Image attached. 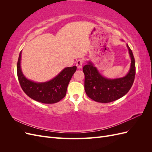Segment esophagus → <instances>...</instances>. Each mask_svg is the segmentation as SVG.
I'll return each instance as SVG.
<instances>
[{
  "label": "esophagus",
  "mask_w": 152,
  "mask_h": 152,
  "mask_svg": "<svg viewBox=\"0 0 152 152\" xmlns=\"http://www.w3.org/2000/svg\"><path fill=\"white\" fill-rule=\"evenodd\" d=\"M84 59H82V58H80L78 59L76 62V66H77V68H81L82 66V65H83V63H84Z\"/></svg>",
  "instance_id": "obj_1"
}]
</instances>
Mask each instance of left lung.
Here are the masks:
<instances>
[{
  "label": "left lung",
  "mask_w": 152,
  "mask_h": 152,
  "mask_svg": "<svg viewBox=\"0 0 152 152\" xmlns=\"http://www.w3.org/2000/svg\"><path fill=\"white\" fill-rule=\"evenodd\" d=\"M131 58V66L127 75L116 79H108L98 72L89 62L83 67L84 88L88 97L99 103H110L121 98L130 90L136 75L135 59L132 50L127 45Z\"/></svg>",
  "instance_id": "obj_1"
}]
</instances>
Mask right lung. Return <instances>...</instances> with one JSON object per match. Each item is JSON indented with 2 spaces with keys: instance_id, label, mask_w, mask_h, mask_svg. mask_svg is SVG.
I'll return each mask as SVG.
<instances>
[{
  "instance_id": "right-lung-1",
  "label": "right lung",
  "mask_w": 152,
  "mask_h": 152,
  "mask_svg": "<svg viewBox=\"0 0 152 152\" xmlns=\"http://www.w3.org/2000/svg\"><path fill=\"white\" fill-rule=\"evenodd\" d=\"M21 55V51L17 63V75L21 88L27 96L37 102L48 104L57 103L65 97L69 82L77 70L76 66L65 68L49 82L36 83L23 75L20 67Z\"/></svg>"
}]
</instances>
